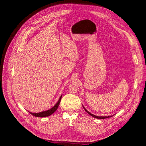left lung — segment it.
Listing matches in <instances>:
<instances>
[{
    "mask_svg": "<svg viewBox=\"0 0 146 146\" xmlns=\"http://www.w3.org/2000/svg\"><path fill=\"white\" fill-rule=\"evenodd\" d=\"M83 108L85 109V111L90 114V115H91V116H92V117H95V118H97V119H106V118H108V117H112L113 116H96V115H94V114H91V113H90L89 111H88V110L83 107Z\"/></svg>",
    "mask_w": 146,
    "mask_h": 146,
    "instance_id": "8db88e82",
    "label": "left lung"
}]
</instances>
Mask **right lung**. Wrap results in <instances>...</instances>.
Returning a JSON list of instances; mask_svg holds the SVG:
<instances>
[{"label": "right lung", "mask_w": 146, "mask_h": 146, "mask_svg": "<svg viewBox=\"0 0 146 146\" xmlns=\"http://www.w3.org/2000/svg\"><path fill=\"white\" fill-rule=\"evenodd\" d=\"M61 97L62 96H61V97L60 98L58 101L57 102V103L55 104V105H54L52 108H50V110H47V111H42L40 113H30L31 114H32L33 116H35V117H47V116H50L52 114L54 113L56 110H57V108H58V106L60 105V101L61 99Z\"/></svg>", "instance_id": "add662e5"}]
</instances>
